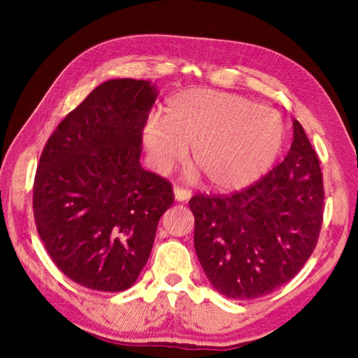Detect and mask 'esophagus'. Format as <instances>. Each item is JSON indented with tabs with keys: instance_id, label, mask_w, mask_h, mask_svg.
I'll list each match as a JSON object with an SVG mask.
<instances>
[{
	"instance_id": "34e87169",
	"label": "esophagus",
	"mask_w": 358,
	"mask_h": 358,
	"mask_svg": "<svg viewBox=\"0 0 358 358\" xmlns=\"http://www.w3.org/2000/svg\"><path fill=\"white\" fill-rule=\"evenodd\" d=\"M173 194H175V200H178V201H187L192 196V192L189 191V189L180 187V186L173 187Z\"/></svg>"
}]
</instances>
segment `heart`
Returning a JSON list of instances; mask_svg holds the SVG:
<instances>
[{
	"instance_id": "1",
	"label": "heart",
	"mask_w": 358,
	"mask_h": 358,
	"mask_svg": "<svg viewBox=\"0 0 358 358\" xmlns=\"http://www.w3.org/2000/svg\"><path fill=\"white\" fill-rule=\"evenodd\" d=\"M285 136V121L275 109L210 89L173 96L164 115L149 118L143 129L157 171H171L191 146L194 163L222 191H237L263 177L283 149Z\"/></svg>"
}]
</instances>
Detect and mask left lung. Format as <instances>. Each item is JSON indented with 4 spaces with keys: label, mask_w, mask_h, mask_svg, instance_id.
<instances>
[{
    "label": "left lung",
    "mask_w": 358,
    "mask_h": 358,
    "mask_svg": "<svg viewBox=\"0 0 358 358\" xmlns=\"http://www.w3.org/2000/svg\"><path fill=\"white\" fill-rule=\"evenodd\" d=\"M324 189L318 157L294 120L287 157L229 195L196 194L194 245L210 285L227 299L268 295L294 278L317 246Z\"/></svg>",
    "instance_id": "8db88e82"
}]
</instances>
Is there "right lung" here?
<instances>
[{"instance_id":"right-lung-1","label":"right lung","mask_w":358,"mask_h":358,"mask_svg":"<svg viewBox=\"0 0 358 358\" xmlns=\"http://www.w3.org/2000/svg\"><path fill=\"white\" fill-rule=\"evenodd\" d=\"M155 96L149 81H106L67 113L41 152L36 231L52 262L80 286L131 287L150 255L159 217L173 203L171 181L140 164Z\"/></svg>"}]
</instances>
